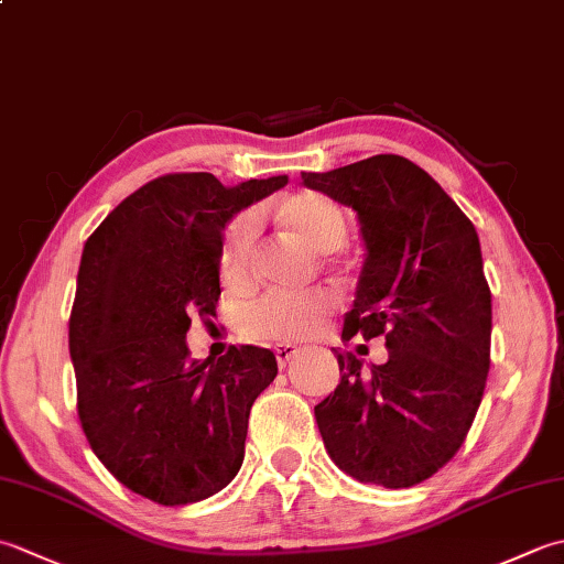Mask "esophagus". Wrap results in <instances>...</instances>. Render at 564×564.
<instances>
[{
    "label": "esophagus",
    "instance_id": "34e87169",
    "mask_svg": "<svg viewBox=\"0 0 564 564\" xmlns=\"http://www.w3.org/2000/svg\"><path fill=\"white\" fill-rule=\"evenodd\" d=\"M301 354V346H295V344H281L279 349H275V361H279V366L281 368H285L289 366L293 358Z\"/></svg>",
    "mask_w": 564,
    "mask_h": 564
}]
</instances>
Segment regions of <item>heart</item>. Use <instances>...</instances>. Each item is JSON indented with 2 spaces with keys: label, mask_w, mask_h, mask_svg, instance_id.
Masks as SVG:
<instances>
[{
  "label": "heart",
  "mask_w": 564,
  "mask_h": 564,
  "mask_svg": "<svg viewBox=\"0 0 564 564\" xmlns=\"http://www.w3.org/2000/svg\"><path fill=\"white\" fill-rule=\"evenodd\" d=\"M281 215L285 225L317 251L337 249L344 242L346 227H349L339 203L319 194L293 196L283 206ZM259 230L261 215L257 210L235 215L225 227L218 263L223 279L235 289H245L254 279ZM337 305L339 297L329 289L303 293L275 291L239 307L237 329L242 337L259 344L303 341L322 329Z\"/></svg>",
  "instance_id": "b5f03b06"
}]
</instances>
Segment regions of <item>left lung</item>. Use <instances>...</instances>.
<instances>
[{
	"label": "left lung",
	"mask_w": 564,
	"mask_h": 564,
	"mask_svg": "<svg viewBox=\"0 0 564 564\" xmlns=\"http://www.w3.org/2000/svg\"><path fill=\"white\" fill-rule=\"evenodd\" d=\"M301 176L351 206L366 239L344 339L382 337L390 351L370 370L354 351H337L341 382L315 406L322 441L356 480L419 485L458 453L485 394L492 293L480 237L446 191L400 154Z\"/></svg>",
	"instance_id": "8db88e82"
}]
</instances>
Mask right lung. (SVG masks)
<instances>
[{
    "label": "right lung",
    "instance_id": "add662e5",
    "mask_svg": "<svg viewBox=\"0 0 564 564\" xmlns=\"http://www.w3.org/2000/svg\"><path fill=\"white\" fill-rule=\"evenodd\" d=\"M289 176L225 188L208 172L152 178L84 245L69 313L77 414L91 451L130 492L194 505L232 482L249 410L279 366L269 349L230 346L196 361L191 315H215L225 223Z\"/></svg>",
    "mask_w": 564,
    "mask_h": 564
}]
</instances>
